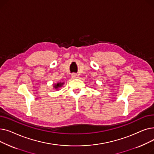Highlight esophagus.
<instances>
[{
  "instance_id": "esophagus-1",
  "label": "esophagus",
  "mask_w": 154,
  "mask_h": 154,
  "mask_svg": "<svg viewBox=\"0 0 154 154\" xmlns=\"http://www.w3.org/2000/svg\"><path fill=\"white\" fill-rule=\"evenodd\" d=\"M72 78L73 79H77V78H78V75H77V74H72Z\"/></svg>"
}]
</instances>
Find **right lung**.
Listing matches in <instances>:
<instances>
[{
    "label": "right lung",
    "instance_id": "1",
    "mask_svg": "<svg viewBox=\"0 0 154 154\" xmlns=\"http://www.w3.org/2000/svg\"><path fill=\"white\" fill-rule=\"evenodd\" d=\"M64 84V82H57L56 84H53V88H54V89L58 91L59 90V88H61Z\"/></svg>",
    "mask_w": 154,
    "mask_h": 154
}]
</instances>
